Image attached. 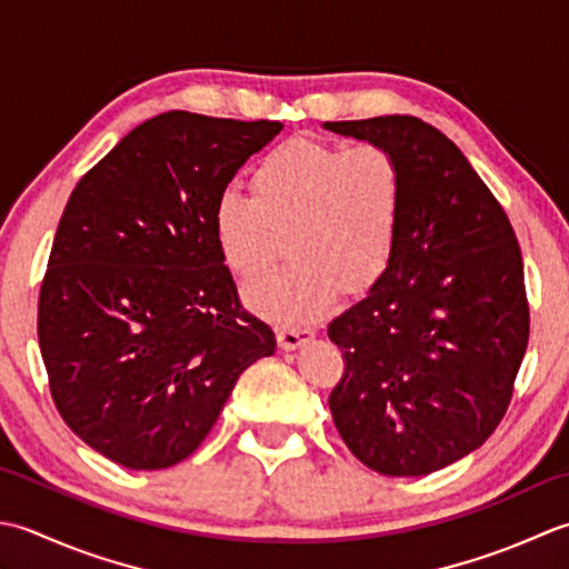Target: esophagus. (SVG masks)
<instances>
[{"label": "esophagus", "mask_w": 569, "mask_h": 569, "mask_svg": "<svg viewBox=\"0 0 569 569\" xmlns=\"http://www.w3.org/2000/svg\"><path fill=\"white\" fill-rule=\"evenodd\" d=\"M309 339H315V329L311 327H295V329H282L277 333V341H280V349L284 351H295L301 343H307Z\"/></svg>", "instance_id": "1"}]
</instances>
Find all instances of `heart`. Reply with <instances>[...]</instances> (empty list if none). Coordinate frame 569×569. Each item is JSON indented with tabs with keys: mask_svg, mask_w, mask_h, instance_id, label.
Masks as SVG:
<instances>
[{
	"mask_svg": "<svg viewBox=\"0 0 569 569\" xmlns=\"http://www.w3.org/2000/svg\"><path fill=\"white\" fill-rule=\"evenodd\" d=\"M252 196L218 193L213 233L242 280H260L284 258L295 264L248 289L250 305L282 327H305L336 292L361 295L396 258L408 181L392 149L292 137L250 177Z\"/></svg>",
	"mask_w": 569,
	"mask_h": 569,
	"instance_id": "obj_1",
	"label": "heart"
}]
</instances>
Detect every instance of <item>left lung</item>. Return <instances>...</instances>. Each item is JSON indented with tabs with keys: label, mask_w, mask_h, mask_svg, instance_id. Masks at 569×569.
Here are the masks:
<instances>
[{
	"label": "left lung",
	"mask_w": 569,
	"mask_h": 569,
	"mask_svg": "<svg viewBox=\"0 0 569 569\" xmlns=\"http://www.w3.org/2000/svg\"><path fill=\"white\" fill-rule=\"evenodd\" d=\"M398 154L408 181L396 258L329 323L343 373L329 408L386 477L445 469L493 435L528 349L523 258L503 206L461 149L412 114L327 122Z\"/></svg>",
	"instance_id": "1"
}]
</instances>
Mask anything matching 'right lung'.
I'll return each mask as SVG.
<instances>
[{
  "label": "right lung",
  "mask_w": 569,
  "mask_h": 569,
  "mask_svg": "<svg viewBox=\"0 0 569 569\" xmlns=\"http://www.w3.org/2000/svg\"><path fill=\"white\" fill-rule=\"evenodd\" d=\"M282 122L171 110L68 199L39 292V346L66 425L127 469H167L211 432L242 370L277 349L242 309L213 203Z\"/></svg>",
  "instance_id": "1"
}]
</instances>
